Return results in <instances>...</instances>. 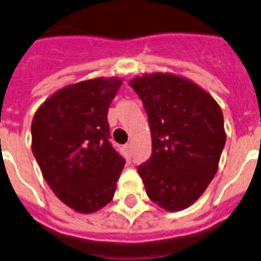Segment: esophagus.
I'll list each match as a JSON object with an SVG mask.
<instances>
[{
  "instance_id": "esophagus-1",
  "label": "esophagus",
  "mask_w": 261,
  "mask_h": 261,
  "mask_svg": "<svg viewBox=\"0 0 261 261\" xmlns=\"http://www.w3.org/2000/svg\"><path fill=\"white\" fill-rule=\"evenodd\" d=\"M125 149H126V150H128V153L132 152V144H126Z\"/></svg>"
}]
</instances>
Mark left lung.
<instances>
[{
	"mask_svg": "<svg viewBox=\"0 0 261 261\" xmlns=\"http://www.w3.org/2000/svg\"><path fill=\"white\" fill-rule=\"evenodd\" d=\"M129 86L144 103L152 135V157L137 168L146 194L170 213L188 208L217 174L226 144L222 109L175 73H144Z\"/></svg>",
	"mask_w": 261,
	"mask_h": 261,
	"instance_id": "left-lung-1",
	"label": "left lung"
}]
</instances>
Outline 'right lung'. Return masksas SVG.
Returning <instances> with one entry per match:
<instances>
[{"instance_id":"obj_1","label":"right lung","mask_w":261,"mask_h":261,"mask_svg":"<svg viewBox=\"0 0 261 261\" xmlns=\"http://www.w3.org/2000/svg\"><path fill=\"white\" fill-rule=\"evenodd\" d=\"M120 77L70 84L44 100L31 122V150L50 189L80 214L103 208L115 195L125 160L109 142L108 108Z\"/></svg>"}]
</instances>
